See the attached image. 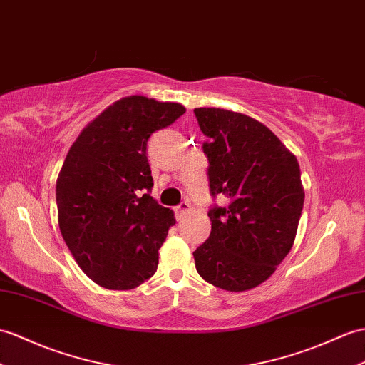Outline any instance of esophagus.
Returning <instances> with one entry per match:
<instances>
[{
	"label": "esophagus",
	"instance_id": "obj_1",
	"mask_svg": "<svg viewBox=\"0 0 365 365\" xmlns=\"http://www.w3.org/2000/svg\"><path fill=\"white\" fill-rule=\"evenodd\" d=\"M190 210V203L188 202H182V203H179V205L177 207H174V213H175V217L177 219H180L186 211Z\"/></svg>",
	"mask_w": 365,
	"mask_h": 365
}]
</instances>
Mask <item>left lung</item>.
Wrapping results in <instances>:
<instances>
[{
    "label": "left lung",
    "instance_id": "left-lung-1",
    "mask_svg": "<svg viewBox=\"0 0 365 365\" xmlns=\"http://www.w3.org/2000/svg\"><path fill=\"white\" fill-rule=\"evenodd\" d=\"M208 158L211 233L194 250L199 275L240 292L261 284L289 253L304 192L297 158L264 124L224 108H194Z\"/></svg>",
    "mask_w": 365,
    "mask_h": 365
}]
</instances>
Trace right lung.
<instances>
[{"label": "right lung", "mask_w": 365, "mask_h": 365, "mask_svg": "<svg viewBox=\"0 0 365 365\" xmlns=\"http://www.w3.org/2000/svg\"><path fill=\"white\" fill-rule=\"evenodd\" d=\"M185 113L177 103L129 96L74 141L56 185L61 233L79 267L107 289H133L155 274L175 219L152 199L150 135Z\"/></svg>", "instance_id": "obj_1"}]
</instances>
